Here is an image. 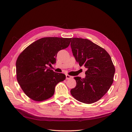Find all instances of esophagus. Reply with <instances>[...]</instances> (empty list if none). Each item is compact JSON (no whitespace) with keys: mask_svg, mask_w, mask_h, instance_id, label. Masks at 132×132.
I'll list each match as a JSON object with an SVG mask.
<instances>
[{"mask_svg":"<svg viewBox=\"0 0 132 132\" xmlns=\"http://www.w3.org/2000/svg\"><path fill=\"white\" fill-rule=\"evenodd\" d=\"M71 78H72V77H71V76H70L69 75H66V79H70Z\"/></svg>","mask_w":132,"mask_h":132,"instance_id":"1","label":"esophagus"}]
</instances>
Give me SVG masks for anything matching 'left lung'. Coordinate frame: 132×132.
I'll return each mask as SVG.
<instances>
[{"label": "left lung", "instance_id": "obj_1", "mask_svg": "<svg viewBox=\"0 0 132 132\" xmlns=\"http://www.w3.org/2000/svg\"><path fill=\"white\" fill-rule=\"evenodd\" d=\"M71 48L79 65L87 69L86 77H75L77 85L70 91L77 100L91 104L98 101L113 82L115 68L107 52L87 39L72 38Z\"/></svg>", "mask_w": 132, "mask_h": 132}]
</instances>
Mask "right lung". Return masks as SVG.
I'll return each mask as SVG.
<instances>
[{"label":"right lung","mask_w":132,"mask_h":132,"mask_svg":"<svg viewBox=\"0 0 132 132\" xmlns=\"http://www.w3.org/2000/svg\"><path fill=\"white\" fill-rule=\"evenodd\" d=\"M71 38L43 37L31 43L16 62L18 83L30 98L42 101L53 96L55 87L66 76L54 72L47 65L56 63L57 53L69 46Z\"/></svg>","instance_id":"add662e5"}]
</instances>
